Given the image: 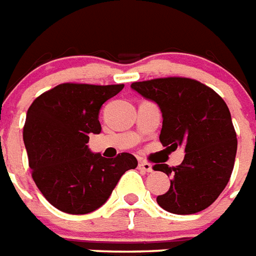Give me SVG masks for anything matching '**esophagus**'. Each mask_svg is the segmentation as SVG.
Masks as SVG:
<instances>
[{
    "label": "esophagus",
    "mask_w": 256,
    "mask_h": 256,
    "mask_svg": "<svg viewBox=\"0 0 256 256\" xmlns=\"http://www.w3.org/2000/svg\"><path fill=\"white\" fill-rule=\"evenodd\" d=\"M138 168H140L141 170L148 172V173H150V172H153L152 164L146 162V161H140V162H138Z\"/></svg>",
    "instance_id": "34e87169"
}]
</instances>
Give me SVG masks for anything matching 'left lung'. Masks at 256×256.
<instances>
[{
    "instance_id": "1",
    "label": "left lung",
    "mask_w": 256,
    "mask_h": 256,
    "mask_svg": "<svg viewBox=\"0 0 256 256\" xmlns=\"http://www.w3.org/2000/svg\"><path fill=\"white\" fill-rule=\"evenodd\" d=\"M130 88L156 103L162 114L160 141L185 157L176 168L157 164L170 176V188L157 204L173 214L209 208L228 185L236 154V134L228 107L216 91L188 78L136 82Z\"/></svg>"
}]
</instances>
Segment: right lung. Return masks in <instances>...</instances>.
<instances>
[{
	"instance_id": "add662e5",
	"label": "right lung",
	"mask_w": 256,
	"mask_h": 256,
	"mask_svg": "<svg viewBox=\"0 0 256 256\" xmlns=\"http://www.w3.org/2000/svg\"><path fill=\"white\" fill-rule=\"evenodd\" d=\"M124 84L64 83L42 94L30 106L24 126L32 180L58 210L87 214L104 205L118 180L138 166L136 157L122 153L104 158L88 148L99 134L100 108Z\"/></svg>"
}]
</instances>
